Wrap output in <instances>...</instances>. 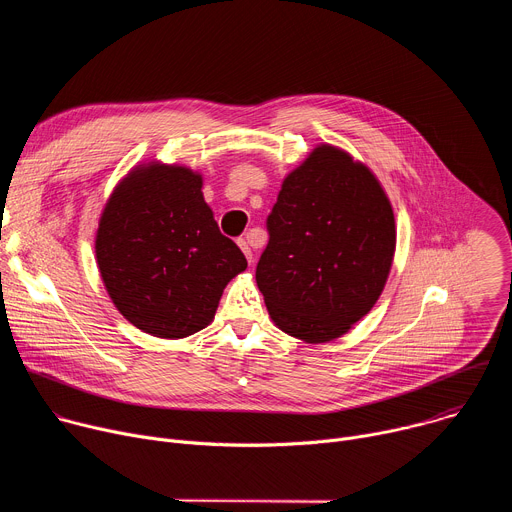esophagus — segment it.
<instances>
[{
	"label": "esophagus",
	"instance_id": "esophagus-1",
	"mask_svg": "<svg viewBox=\"0 0 512 512\" xmlns=\"http://www.w3.org/2000/svg\"><path fill=\"white\" fill-rule=\"evenodd\" d=\"M239 243V247H241V251L245 253V257H247V261L249 263H253V251H251V245H249V239H239L237 241Z\"/></svg>",
	"mask_w": 512,
	"mask_h": 512
}]
</instances>
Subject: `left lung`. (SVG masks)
Wrapping results in <instances>:
<instances>
[{
  "label": "left lung",
  "mask_w": 512,
  "mask_h": 512,
  "mask_svg": "<svg viewBox=\"0 0 512 512\" xmlns=\"http://www.w3.org/2000/svg\"><path fill=\"white\" fill-rule=\"evenodd\" d=\"M255 279L271 320L310 344L367 316L387 283L397 231L377 176L322 143L289 172L267 216Z\"/></svg>",
  "instance_id": "1"
}]
</instances>
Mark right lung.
Here are the masks:
<instances>
[{"label": "right lung", "mask_w": 512, "mask_h": 512, "mask_svg": "<svg viewBox=\"0 0 512 512\" xmlns=\"http://www.w3.org/2000/svg\"><path fill=\"white\" fill-rule=\"evenodd\" d=\"M97 265L115 308L158 338L206 328L227 283L247 269L218 231L202 176L186 166H135L111 192L95 239Z\"/></svg>", "instance_id": "obj_1"}]
</instances>
